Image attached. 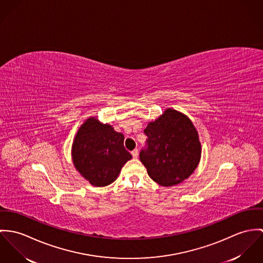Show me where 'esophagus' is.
I'll list each match as a JSON object with an SVG mask.
<instances>
[{
  "label": "esophagus",
  "instance_id": "1",
  "mask_svg": "<svg viewBox=\"0 0 263 263\" xmlns=\"http://www.w3.org/2000/svg\"><path fill=\"white\" fill-rule=\"evenodd\" d=\"M131 153H132V156H133L134 158H137V156H138V149H137V148L134 149Z\"/></svg>",
  "mask_w": 263,
  "mask_h": 263
}]
</instances>
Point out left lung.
Returning a JSON list of instances; mask_svg holds the SVG:
<instances>
[{
	"label": "left lung",
	"instance_id": "left-lung-1",
	"mask_svg": "<svg viewBox=\"0 0 263 263\" xmlns=\"http://www.w3.org/2000/svg\"><path fill=\"white\" fill-rule=\"evenodd\" d=\"M146 147L140 161L148 175L163 186L181 182L194 173L201 158L198 132L185 115L167 109L144 130Z\"/></svg>",
	"mask_w": 263,
	"mask_h": 263
}]
</instances>
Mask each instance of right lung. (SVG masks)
I'll use <instances>...</instances> for the list:
<instances>
[{
	"label": "right lung",
	"instance_id": "1",
	"mask_svg": "<svg viewBox=\"0 0 263 263\" xmlns=\"http://www.w3.org/2000/svg\"><path fill=\"white\" fill-rule=\"evenodd\" d=\"M131 158L132 155L124 147V135L95 118H89L82 125L72 144L76 168L95 186L112 183Z\"/></svg>",
	"mask_w": 263,
	"mask_h": 263
}]
</instances>
